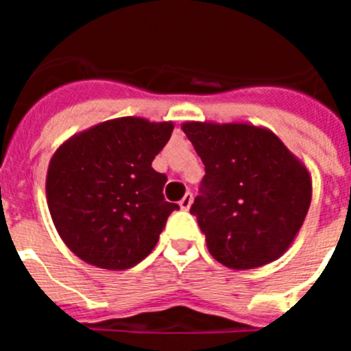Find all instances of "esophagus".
<instances>
[{"label":"esophagus","mask_w":351,"mask_h":351,"mask_svg":"<svg viewBox=\"0 0 351 351\" xmlns=\"http://www.w3.org/2000/svg\"><path fill=\"white\" fill-rule=\"evenodd\" d=\"M191 202H193V195L186 193L184 197L179 200V207H181V209H184V210H188L191 207Z\"/></svg>","instance_id":"34e87169"}]
</instances>
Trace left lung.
<instances>
[{"label": "left lung", "mask_w": 351, "mask_h": 351, "mask_svg": "<svg viewBox=\"0 0 351 351\" xmlns=\"http://www.w3.org/2000/svg\"><path fill=\"white\" fill-rule=\"evenodd\" d=\"M206 165L190 213L225 267L267 265L291 246L311 206V173L281 138L251 123L181 125Z\"/></svg>", "instance_id": "8db88e82"}]
</instances>
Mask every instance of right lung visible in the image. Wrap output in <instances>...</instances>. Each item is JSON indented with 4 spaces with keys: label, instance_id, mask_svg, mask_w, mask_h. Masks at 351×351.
Masks as SVG:
<instances>
[{
    "label": "right lung",
    "instance_id": "1",
    "mask_svg": "<svg viewBox=\"0 0 351 351\" xmlns=\"http://www.w3.org/2000/svg\"><path fill=\"white\" fill-rule=\"evenodd\" d=\"M172 121L126 116L71 135L49 161L45 193L56 230L86 263L125 271L154 250L170 213L167 178L151 167Z\"/></svg>",
    "mask_w": 351,
    "mask_h": 351
}]
</instances>
